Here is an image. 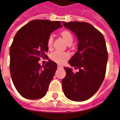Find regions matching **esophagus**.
<instances>
[{
    "mask_svg": "<svg viewBox=\"0 0 120 120\" xmlns=\"http://www.w3.org/2000/svg\"><path fill=\"white\" fill-rule=\"evenodd\" d=\"M58 68H62V66H60V65H58Z\"/></svg>",
    "mask_w": 120,
    "mask_h": 120,
    "instance_id": "esophagus-1",
    "label": "esophagus"
}]
</instances>
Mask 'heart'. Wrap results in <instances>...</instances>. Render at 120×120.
<instances>
[{
    "label": "heart",
    "instance_id": "b5f03b06",
    "mask_svg": "<svg viewBox=\"0 0 120 120\" xmlns=\"http://www.w3.org/2000/svg\"><path fill=\"white\" fill-rule=\"evenodd\" d=\"M60 35L68 45H71L73 42L74 37L70 31L63 30L60 32ZM52 43H53V38L52 36H50L47 39V46L49 49L52 48ZM68 58H69L68 54L60 51H55L50 55V58L53 62L58 64H63L68 59Z\"/></svg>",
    "mask_w": 120,
    "mask_h": 120
}]
</instances>
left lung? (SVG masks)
<instances>
[{
	"instance_id": "left-lung-1",
	"label": "left lung",
	"mask_w": 120,
	"mask_h": 120,
	"mask_svg": "<svg viewBox=\"0 0 120 120\" xmlns=\"http://www.w3.org/2000/svg\"><path fill=\"white\" fill-rule=\"evenodd\" d=\"M78 39L77 51L69 64L79 71L74 73L69 68L62 79V89L70 100L85 101L93 97L104 80L108 61V51L102 34L90 23L80 22H64Z\"/></svg>"
}]
</instances>
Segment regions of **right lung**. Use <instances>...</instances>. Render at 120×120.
I'll return each instance as SVG.
<instances>
[{"label":"right lung","instance_id":"add662e5","mask_svg":"<svg viewBox=\"0 0 120 120\" xmlns=\"http://www.w3.org/2000/svg\"><path fill=\"white\" fill-rule=\"evenodd\" d=\"M62 27L59 21L35 19L18 31L10 48V70L16 90L27 99H39L46 94L57 64L49 60L45 66L40 58H49L47 39Z\"/></svg>","mask_w":120,"mask_h":120}]
</instances>
